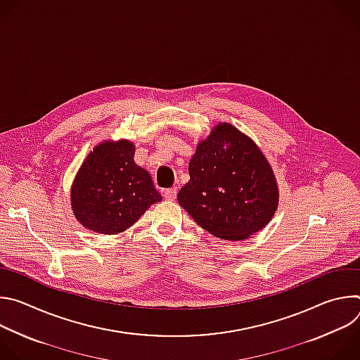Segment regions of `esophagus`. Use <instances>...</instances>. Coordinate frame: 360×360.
Returning a JSON list of instances; mask_svg holds the SVG:
<instances>
[{"label":"esophagus","mask_w":360,"mask_h":360,"mask_svg":"<svg viewBox=\"0 0 360 360\" xmlns=\"http://www.w3.org/2000/svg\"><path fill=\"white\" fill-rule=\"evenodd\" d=\"M176 193H178L176 188L165 189V191H164V198H165L167 200H175V199H176Z\"/></svg>","instance_id":"34e87169"}]
</instances>
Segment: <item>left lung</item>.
<instances>
[{
	"label": "left lung",
	"mask_w": 360,
	"mask_h": 360,
	"mask_svg": "<svg viewBox=\"0 0 360 360\" xmlns=\"http://www.w3.org/2000/svg\"><path fill=\"white\" fill-rule=\"evenodd\" d=\"M189 182L178 202L210 233L242 240L261 231L278 208L271 165L255 142L229 124H219L196 146Z\"/></svg>",
	"instance_id": "obj_1"
}]
</instances>
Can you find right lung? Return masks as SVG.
<instances>
[{
	"label": "right lung",
	"mask_w": 360,
	"mask_h": 360,
	"mask_svg": "<svg viewBox=\"0 0 360 360\" xmlns=\"http://www.w3.org/2000/svg\"><path fill=\"white\" fill-rule=\"evenodd\" d=\"M128 141L102 142L86 157L71 191L77 219L105 235L125 231L162 196L149 174L134 162Z\"/></svg>",
	"instance_id": "obj_1"
}]
</instances>
